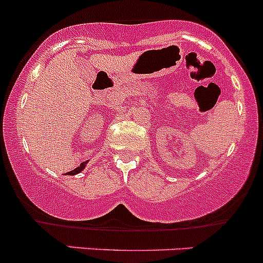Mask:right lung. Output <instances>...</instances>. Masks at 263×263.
I'll return each instance as SVG.
<instances>
[{
	"instance_id": "1",
	"label": "right lung",
	"mask_w": 263,
	"mask_h": 263,
	"mask_svg": "<svg viewBox=\"0 0 263 263\" xmlns=\"http://www.w3.org/2000/svg\"><path fill=\"white\" fill-rule=\"evenodd\" d=\"M86 164H87V160H86V161H84V163H81V164H80V166H78V168L73 169V171L68 172L67 174H68V176H76V174L81 173V172L84 171V169H85V166H86Z\"/></svg>"
}]
</instances>
